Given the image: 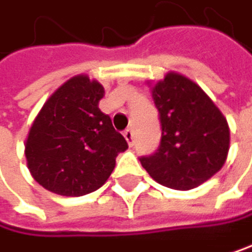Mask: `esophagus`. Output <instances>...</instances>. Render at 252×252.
<instances>
[{"label":"esophagus","instance_id":"1","mask_svg":"<svg viewBox=\"0 0 252 252\" xmlns=\"http://www.w3.org/2000/svg\"><path fill=\"white\" fill-rule=\"evenodd\" d=\"M124 137L127 139V142H128L130 147L134 144V134H133V130L131 128H127V130L124 131Z\"/></svg>","mask_w":252,"mask_h":252}]
</instances>
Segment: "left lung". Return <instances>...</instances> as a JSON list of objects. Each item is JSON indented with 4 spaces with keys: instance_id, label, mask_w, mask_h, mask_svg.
Segmentation results:
<instances>
[{
    "instance_id": "1",
    "label": "left lung",
    "mask_w": 252,
    "mask_h": 252,
    "mask_svg": "<svg viewBox=\"0 0 252 252\" xmlns=\"http://www.w3.org/2000/svg\"><path fill=\"white\" fill-rule=\"evenodd\" d=\"M160 144L142 167L155 181L174 189L196 188L219 171L229 148L226 119L197 84L168 73L153 87Z\"/></svg>"
}]
</instances>
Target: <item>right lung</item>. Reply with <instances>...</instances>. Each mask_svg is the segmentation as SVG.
<instances>
[{
    "mask_svg": "<svg viewBox=\"0 0 252 252\" xmlns=\"http://www.w3.org/2000/svg\"><path fill=\"white\" fill-rule=\"evenodd\" d=\"M104 87L87 76L61 85L33 121L26 141L27 165L35 181L61 196H84L101 188L128 148L97 104Z\"/></svg>",
    "mask_w": 252,
    "mask_h": 252,
    "instance_id": "add662e5",
    "label": "right lung"
}]
</instances>
